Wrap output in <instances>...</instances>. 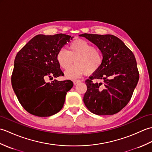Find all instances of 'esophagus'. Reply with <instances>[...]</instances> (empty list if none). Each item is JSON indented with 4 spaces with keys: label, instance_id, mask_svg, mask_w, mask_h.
Listing matches in <instances>:
<instances>
[{
    "label": "esophagus",
    "instance_id": "esophagus-1",
    "mask_svg": "<svg viewBox=\"0 0 152 152\" xmlns=\"http://www.w3.org/2000/svg\"><path fill=\"white\" fill-rule=\"evenodd\" d=\"M81 82H82L81 80H74L73 81V83H74V85H76V84H78V83H80Z\"/></svg>",
    "mask_w": 152,
    "mask_h": 152
}]
</instances>
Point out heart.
Segmentation results:
<instances>
[{
	"instance_id": "b5f03b06",
	"label": "heart",
	"mask_w": 152,
	"mask_h": 152,
	"mask_svg": "<svg viewBox=\"0 0 152 152\" xmlns=\"http://www.w3.org/2000/svg\"><path fill=\"white\" fill-rule=\"evenodd\" d=\"M74 59L75 64L64 72L65 76L70 79L96 72L102 65L103 56L101 51L93 48L88 41L77 39L69 45V51L61 49L56 56L57 63L63 69H67Z\"/></svg>"
}]
</instances>
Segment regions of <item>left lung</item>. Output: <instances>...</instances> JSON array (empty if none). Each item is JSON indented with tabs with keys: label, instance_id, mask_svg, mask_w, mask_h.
<instances>
[{
	"label": "left lung",
	"instance_id": "1",
	"mask_svg": "<svg viewBox=\"0 0 152 152\" xmlns=\"http://www.w3.org/2000/svg\"><path fill=\"white\" fill-rule=\"evenodd\" d=\"M79 36L96 45L103 56L100 69L86 81L88 89L83 102L95 114H115L129 102L139 80L134 54L114 35L84 33ZM94 79H102L103 83H95Z\"/></svg>",
	"mask_w": 152,
	"mask_h": 152
}]
</instances>
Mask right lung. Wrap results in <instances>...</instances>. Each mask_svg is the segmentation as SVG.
I'll list each match as a JSON object with an SVG mask.
<instances>
[{"mask_svg":"<svg viewBox=\"0 0 152 152\" xmlns=\"http://www.w3.org/2000/svg\"><path fill=\"white\" fill-rule=\"evenodd\" d=\"M74 37L64 34H38L17 53L12 75L13 89L19 102L30 114L48 117L59 112L66 92L72 88L70 80L46 82L64 74L58 64V51Z\"/></svg>","mask_w":152,"mask_h":152,"instance_id":"obj_1","label":"right lung"}]
</instances>
